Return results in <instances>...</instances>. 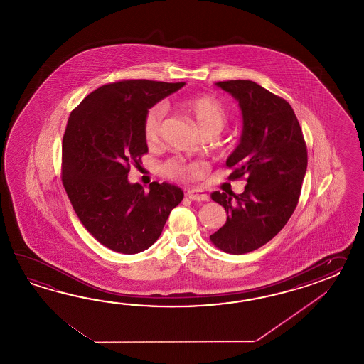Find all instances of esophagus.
Wrapping results in <instances>:
<instances>
[{"instance_id":"34e87169","label":"esophagus","mask_w":364,"mask_h":364,"mask_svg":"<svg viewBox=\"0 0 364 364\" xmlns=\"http://www.w3.org/2000/svg\"><path fill=\"white\" fill-rule=\"evenodd\" d=\"M190 200L193 201H208L209 196L204 191L201 190H193V191H188L186 195Z\"/></svg>"}]
</instances>
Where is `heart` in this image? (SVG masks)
Wrapping results in <instances>:
<instances>
[{
  "label": "heart",
  "mask_w": 364,
  "mask_h": 364,
  "mask_svg": "<svg viewBox=\"0 0 364 364\" xmlns=\"http://www.w3.org/2000/svg\"><path fill=\"white\" fill-rule=\"evenodd\" d=\"M183 107L191 114L203 135L209 132L218 134L228 124L226 109L221 104V101L212 96H199L188 99L185 101ZM165 113L166 107L164 104H156L152 108L148 109L143 122L144 136L148 143H156L160 138ZM163 171L171 178L193 179L200 177L204 168L200 164L183 165L177 160H171L164 165Z\"/></svg>",
  "instance_id": "heart-1"
}]
</instances>
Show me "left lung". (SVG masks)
I'll return each instance as SVG.
<instances>
[{"mask_svg":"<svg viewBox=\"0 0 364 364\" xmlns=\"http://www.w3.org/2000/svg\"><path fill=\"white\" fill-rule=\"evenodd\" d=\"M238 101L243 130L226 160L230 179L247 177L245 191H215L226 223L209 238L225 252L240 255L262 247L293 215L307 171V147L294 110L287 100L252 80L217 82Z\"/></svg>","mask_w":364,"mask_h":364,"instance_id":"left-lung-1","label":"left lung"}]
</instances>
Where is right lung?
Listing matches in <instances>:
<instances>
[{"instance_id": "obj_1", "label": "right lung", "mask_w": 364, "mask_h": 364, "mask_svg": "<svg viewBox=\"0 0 364 364\" xmlns=\"http://www.w3.org/2000/svg\"><path fill=\"white\" fill-rule=\"evenodd\" d=\"M185 85L147 79L105 85L71 112L62 141V183L85 229L116 252L138 254L155 243L183 199L171 183H130L132 164L148 147V109Z\"/></svg>"}]
</instances>
